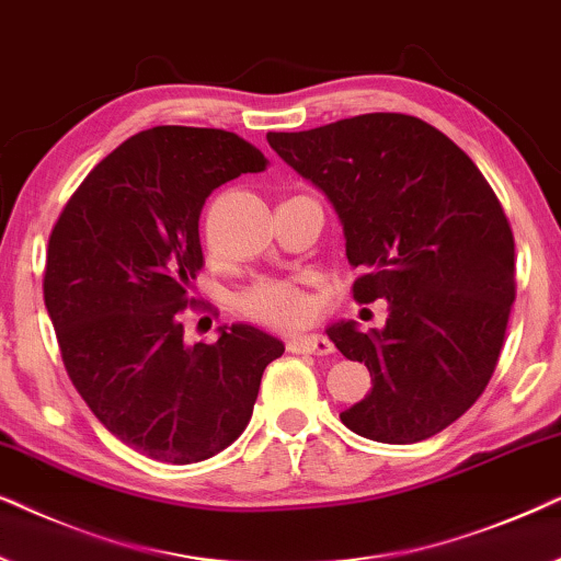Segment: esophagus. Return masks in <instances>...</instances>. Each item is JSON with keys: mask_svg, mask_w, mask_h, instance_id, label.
Instances as JSON below:
<instances>
[{"mask_svg": "<svg viewBox=\"0 0 561 561\" xmlns=\"http://www.w3.org/2000/svg\"><path fill=\"white\" fill-rule=\"evenodd\" d=\"M287 348L293 354H316V356H328L333 354V343L320 333H308V335H293L287 341Z\"/></svg>", "mask_w": 561, "mask_h": 561, "instance_id": "obj_1", "label": "esophagus"}]
</instances>
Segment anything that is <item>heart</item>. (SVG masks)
<instances>
[{"label":"heart","mask_w":561,"mask_h":561,"mask_svg":"<svg viewBox=\"0 0 561 561\" xmlns=\"http://www.w3.org/2000/svg\"><path fill=\"white\" fill-rule=\"evenodd\" d=\"M238 310L245 318L274 328H297L312 318V300L295 279H256L236 297Z\"/></svg>","instance_id":"b5f03b06"}]
</instances>
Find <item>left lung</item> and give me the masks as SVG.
<instances>
[{
  "label": "left lung",
  "instance_id": "obj_1",
  "mask_svg": "<svg viewBox=\"0 0 561 561\" xmlns=\"http://www.w3.org/2000/svg\"><path fill=\"white\" fill-rule=\"evenodd\" d=\"M268 146L331 199L358 305L390 302L382 331L328 328L371 392L341 421L379 444H417L488 387L515 300V243L474 161L421 117L369 112Z\"/></svg>",
  "mask_w": 561,
  "mask_h": 561
}]
</instances>
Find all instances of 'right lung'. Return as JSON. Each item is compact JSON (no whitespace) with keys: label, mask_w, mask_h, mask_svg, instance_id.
Returning a JSON list of instances; mask_svg holds the SVG:
<instances>
[{"label":"right lung","mask_w":561,"mask_h":561,"mask_svg":"<svg viewBox=\"0 0 561 561\" xmlns=\"http://www.w3.org/2000/svg\"><path fill=\"white\" fill-rule=\"evenodd\" d=\"M264 169L236 133L159 125L96 163L50 230L43 300L69 379L112 436L156 461L194 465L233 444L285 354L251 325L186 346L179 320L197 302L207 194Z\"/></svg>","instance_id":"right-lung-1"}]
</instances>
